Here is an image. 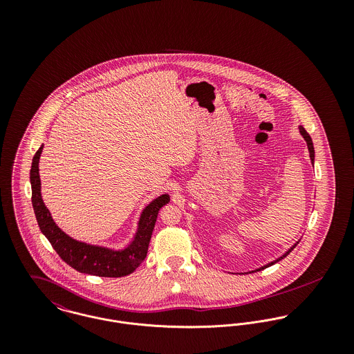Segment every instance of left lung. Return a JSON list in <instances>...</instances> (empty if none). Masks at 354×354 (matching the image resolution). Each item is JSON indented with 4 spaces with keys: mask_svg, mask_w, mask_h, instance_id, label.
<instances>
[{
    "mask_svg": "<svg viewBox=\"0 0 354 354\" xmlns=\"http://www.w3.org/2000/svg\"><path fill=\"white\" fill-rule=\"evenodd\" d=\"M300 132H301V135H303L304 139H305V142H306V145H308V150H309V156H310V162L313 163V159H315V150H313V145H312V139H310V136H309V133L304 129L303 127H300ZM299 244V243H297ZM297 244H295L288 252L285 253L283 256H281L279 259H277V260H274V261H271V263H268L267 266H264V267H260V268H257L256 271H260V270H264V268H267V267H270V266H272L274 263H277V261H279V260H282L283 257H286L289 253L292 252L296 247H297Z\"/></svg>",
    "mask_w": 354,
    "mask_h": 354,
    "instance_id": "obj_1",
    "label": "left lung"
}]
</instances>
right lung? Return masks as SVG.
<instances>
[{
	"mask_svg": "<svg viewBox=\"0 0 354 354\" xmlns=\"http://www.w3.org/2000/svg\"><path fill=\"white\" fill-rule=\"evenodd\" d=\"M42 147L35 152L32 158V165L30 170V181L32 189V207L39 225L41 232L46 236L54 251L58 256L75 268L79 272L107 277V278H118L125 277L133 272L146 259L149 244L151 240L152 230L156 222V216L159 209L167 204L170 198L169 195H162L153 202L150 203L139 221V229L132 244L124 251H110L101 247L88 245L84 243H79L69 236H66L53 221L49 209L41 196V180H39V158Z\"/></svg>",
	"mask_w": 354,
	"mask_h": 354,
	"instance_id": "obj_1",
	"label": "right lung"
}]
</instances>
